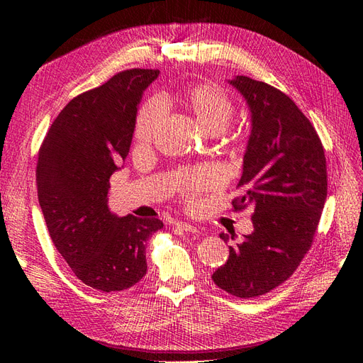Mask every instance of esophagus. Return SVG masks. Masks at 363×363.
Here are the masks:
<instances>
[{"label": "esophagus", "instance_id": "esophagus-1", "mask_svg": "<svg viewBox=\"0 0 363 363\" xmlns=\"http://www.w3.org/2000/svg\"><path fill=\"white\" fill-rule=\"evenodd\" d=\"M175 228L180 230V232H186V233H191V235H195V236L201 235L200 228H196V227H194L191 224H186V223H177V224H175Z\"/></svg>", "mask_w": 363, "mask_h": 363}]
</instances>
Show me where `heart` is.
I'll use <instances>...</instances> for the list:
<instances>
[{
	"instance_id": "heart-1",
	"label": "heart",
	"mask_w": 363,
	"mask_h": 363,
	"mask_svg": "<svg viewBox=\"0 0 363 363\" xmlns=\"http://www.w3.org/2000/svg\"><path fill=\"white\" fill-rule=\"evenodd\" d=\"M159 107L177 106L188 112L199 125L208 135H218L228 125L233 118L235 106L221 87L215 84H194L183 87L172 95H163L157 100ZM157 108L155 104H147L139 111L135 124V142L140 148L148 147L156 133ZM219 177L212 168H199L183 174L179 188L184 196L200 194L218 183Z\"/></svg>"
}]
</instances>
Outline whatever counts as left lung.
I'll return each mask as SVG.
<instances>
[{
  "label": "left lung",
  "mask_w": 363,
  "mask_h": 363,
  "mask_svg": "<svg viewBox=\"0 0 363 363\" xmlns=\"http://www.w3.org/2000/svg\"><path fill=\"white\" fill-rule=\"evenodd\" d=\"M228 83L251 113L238 183L242 195L233 207L251 208L255 230L228 247V260L212 279L228 294L255 298L286 281L312 245L327 199L325 156L311 121L286 94L245 75Z\"/></svg>",
  "instance_id": "1"
}]
</instances>
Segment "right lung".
I'll use <instances>...</instances> for the list:
<instances>
[{
    "mask_svg": "<svg viewBox=\"0 0 363 363\" xmlns=\"http://www.w3.org/2000/svg\"><path fill=\"white\" fill-rule=\"evenodd\" d=\"M157 69H127L80 94L54 119L39 150L38 199L54 247L77 279L124 291L147 274L145 244L157 218L118 216L107 206L111 175L131 145L140 98Z\"/></svg>",
    "mask_w": 363,
    "mask_h": 363,
    "instance_id": "add662e5",
    "label": "right lung"
}]
</instances>
